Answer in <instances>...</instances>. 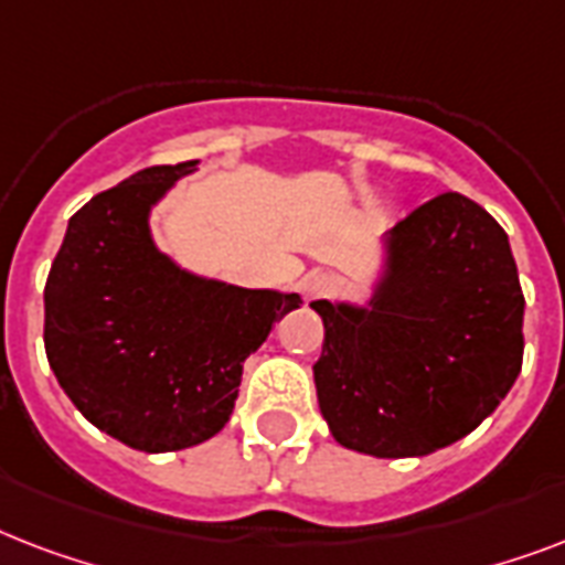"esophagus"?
<instances>
[{
    "mask_svg": "<svg viewBox=\"0 0 565 565\" xmlns=\"http://www.w3.org/2000/svg\"><path fill=\"white\" fill-rule=\"evenodd\" d=\"M301 292H305V299L313 301V299H328L331 292H334V278L326 273H310L301 284Z\"/></svg>",
    "mask_w": 565,
    "mask_h": 565,
    "instance_id": "obj_1",
    "label": "esophagus"
}]
</instances>
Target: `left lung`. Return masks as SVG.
Returning <instances> with one entry per match:
<instances>
[{
	"instance_id": "obj_1",
	"label": "left lung",
	"mask_w": 565,
	"mask_h": 565,
	"mask_svg": "<svg viewBox=\"0 0 565 565\" xmlns=\"http://www.w3.org/2000/svg\"><path fill=\"white\" fill-rule=\"evenodd\" d=\"M326 326L319 411L340 446L422 457L490 416L522 370L525 296L508 234L481 204L439 193L386 234L366 308L310 301Z\"/></svg>"
}]
</instances>
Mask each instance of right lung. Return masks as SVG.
<instances>
[{"mask_svg":"<svg viewBox=\"0 0 565 565\" xmlns=\"http://www.w3.org/2000/svg\"><path fill=\"white\" fill-rule=\"evenodd\" d=\"M199 161L149 167L93 195L49 269L43 343L84 419L137 451H179L225 428L243 363L299 292L243 290L161 255L149 211Z\"/></svg>","mask_w":565,"mask_h":565,"instance_id":"add662e5","label":"right lung"}]
</instances>
